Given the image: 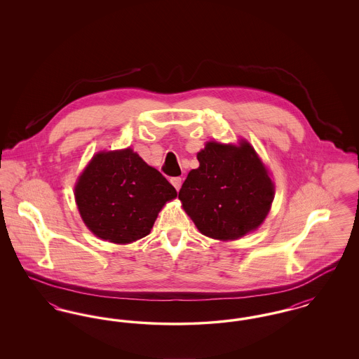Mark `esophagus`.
Returning <instances> with one entry per match:
<instances>
[{"mask_svg":"<svg viewBox=\"0 0 359 359\" xmlns=\"http://www.w3.org/2000/svg\"><path fill=\"white\" fill-rule=\"evenodd\" d=\"M171 183L172 186L179 191L180 187H182V183H183V182H182V177H171Z\"/></svg>","mask_w":359,"mask_h":359,"instance_id":"34e87169","label":"esophagus"}]
</instances>
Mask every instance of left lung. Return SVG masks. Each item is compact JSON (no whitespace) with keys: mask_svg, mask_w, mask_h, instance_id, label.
<instances>
[{"mask_svg":"<svg viewBox=\"0 0 359 359\" xmlns=\"http://www.w3.org/2000/svg\"><path fill=\"white\" fill-rule=\"evenodd\" d=\"M198 160L199 168L188 173L179 199L202 234L237 239L264 222L273 183L250 144L207 142Z\"/></svg>","mask_w":359,"mask_h":359,"instance_id":"left-lung-1","label":"left lung"}]
</instances>
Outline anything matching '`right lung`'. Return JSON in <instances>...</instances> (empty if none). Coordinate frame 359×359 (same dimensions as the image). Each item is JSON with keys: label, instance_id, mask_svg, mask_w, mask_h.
Instances as JSON below:
<instances>
[{"label": "right lung", "instance_id": "add662e5", "mask_svg": "<svg viewBox=\"0 0 359 359\" xmlns=\"http://www.w3.org/2000/svg\"><path fill=\"white\" fill-rule=\"evenodd\" d=\"M176 195L171 183L130 148L95 154L75 187L86 226L114 243L148 236L161 207Z\"/></svg>", "mask_w": 359, "mask_h": 359}]
</instances>
